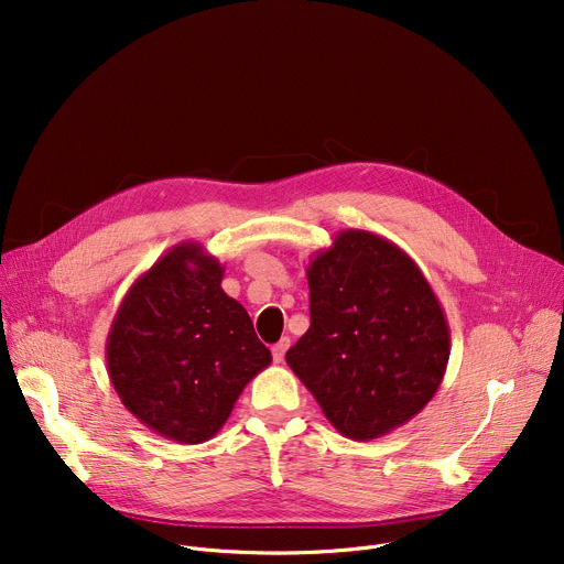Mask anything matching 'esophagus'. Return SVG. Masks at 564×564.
I'll list each match as a JSON object with an SVG mask.
<instances>
[{
  "label": "esophagus",
  "instance_id": "obj_1",
  "mask_svg": "<svg viewBox=\"0 0 564 564\" xmlns=\"http://www.w3.org/2000/svg\"><path fill=\"white\" fill-rule=\"evenodd\" d=\"M288 348H290V339H288V337H283L279 344L272 346V359H274V364H281V361H283Z\"/></svg>",
  "mask_w": 564,
  "mask_h": 564
}]
</instances>
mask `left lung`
<instances>
[{
  "mask_svg": "<svg viewBox=\"0 0 564 564\" xmlns=\"http://www.w3.org/2000/svg\"><path fill=\"white\" fill-rule=\"evenodd\" d=\"M305 274L310 328L288 350V366L350 440L411 422L451 355L446 314L417 263L379 234L341 229Z\"/></svg>",
  "mask_w": 564,
  "mask_h": 564,
  "instance_id": "obj_1",
  "label": "left lung"
}]
</instances>
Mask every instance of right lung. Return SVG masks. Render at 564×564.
Masks as SVG:
<instances>
[{
  "label": "right lung",
  "instance_id": "1",
  "mask_svg": "<svg viewBox=\"0 0 564 564\" xmlns=\"http://www.w3.org/2000/svg\"><path fill=\"white\" fill-rule=\"evenodd\" d=\"M223 274L200 243L174 246L133 281L107 337L124 409L178 444L212 440L272 361L248 310L220 288Z\"/></svg>",
  "mask_w": 564,
  "mask_h": 564
}]
</instances>
